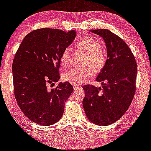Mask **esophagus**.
<instances>
[{
	"instance_id": "obj_1",
	"label": "esophagus",
	"mask_w": 151,
	"mask_h": 151,
	"mask_svg": "<svg viewBox=\"0 0 151 151\" xmlns=\"http://www.w3.org/2000/svg\"><path fill=\"white\" fill-rule=\"evenodd\" d=\"M72 86L74 89H79L81 87L79 84H72Z\"/></svg>"
}]
</instances>
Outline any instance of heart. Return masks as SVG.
I'll return each instance as SVG.
<instances>
[{
	"label": "heart",
	"mask_w": 151,
	"mask_h": 151,
	"mask_svg": "<svg viewBox=\"0 0 151 151\" xmlns=\"http://www.w3.org/2000/svg\"><path fill=\"white\" fill-rule=\"evenodd\" d=\"M78 49H82L88 55L86 65H90L96 70H100L105 63V57L101 51L102 46L97 41L91 38H84L79 41L76 45ZM70 59V49L66 48L61 55V64L63 67H67ZM92 67H74L63 74V79L72 84H80L87 79L92 77L94 74Z\"/></svg>",
	"instance_id": "heart-1"
}]
</instances>
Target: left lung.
Returning <instances> with one entry per match:
<instances>
[{
    "label": "left lung",
    "instance_id": "left-lung-1",
    "mask_svg": "<svg viewBox=\"0 0 151 151\" xmlns=\"http://www.w3.org/2000/svg\"><path fill=\"white\" fill-rule=\"evenodd\" d=\"M90 31L103 39L107 60L96 78L102 87L84 86L82 104L89 121L105 126L119 120L130 107L135 92L137 64L130 48L118 36L107 29Z\"/></svg>",
    "mask_w": 151,
    "mask_h": 151
}]
</instances>
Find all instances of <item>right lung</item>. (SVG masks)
<instances>
[{
    "mask_svg": "<svg viewBox=\"0 0 151 151\" xmlns=\"http://www.w3.org/2000/svg\"><path fill=\"white\" fill-rule=\"evenodd\" d=\"M75 31L40 29L27 34L12 66L14 94L28 118L41 125H51L62 118L64 104L73 92L69 82H59L61 55L75 39Z\"/></svg>",
    "mask_w": 151,
    "mask_h": 151,
    "instance_id": "add662e5",
    "label": "right lung"
}]
</instances>
